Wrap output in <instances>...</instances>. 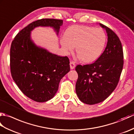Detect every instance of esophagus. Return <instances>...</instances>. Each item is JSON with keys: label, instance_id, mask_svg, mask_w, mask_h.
<instances>
[{"label": "esophagus", "instance_id": "esophagus-1", "mask_svg": "<svg viewBox=\"0 0 134 134\" xmlns=\"http://www.w3.org/2000/svg\"><path fill=\"white\" fill-rule=\"evenodd\" d=\"M70 69H74V68L75 67V64L74 62H73V61L71 62L70 63Z\"/></svg>", "mask_w": 134, "mask_h": 134}]
</instances>
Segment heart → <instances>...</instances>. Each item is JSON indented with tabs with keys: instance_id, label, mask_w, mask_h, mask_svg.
Masks as SVG:
<instances>
[{
	"instance_id": "1",
	"label": "heart",
	"mask_w": 134,
	"mask_h": 134,
	"mask_svg": "<svg viewBox=\"0 0 134 134\" xmlns=\"http://www.w3.org/2000/svg\"><path fill=\"white\" fill-rule=\"evenodd\" d=\"M107 42V36L101 28L73 25L65 30L60 39L64 53L68 55L76 47V52L82 61L92 62L101 56Z\"/></svg>"
}]
</instances>
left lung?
<instances>
[{
	"instance_id": "left-lung-1",
	"label": "left lung",
	"mask_w": 134,
	"mask_h": 134,
	"mask_svg": "<svg viewBox=\"0 0 134 134\" xmlns=\"http://www.w3.org/2000/svg\"><path fill=\"white\" fill-rule=\"evenodd\" d=\"M108 36L107 47L92 64L78 65V78L75 90L83 103L93 105L104 101L117 86L123 67V51L120 39L109 27L101 24Z\"/></svg>"
}]
</instances>
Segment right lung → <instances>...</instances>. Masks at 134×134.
Instances as JSON below:
<instances>
[{"label": "right lung", "mask_w": 134, "mask_h": 134, "mask_svg": "<svg viewBox=\"0 0 134 134\" xmlns=\"http://www.w3.org/2000/svg\"><path fill=\"white\" fill-rule=\"evenodd\" d=\"M62 25V19L37 20L20 31L11 43V76L21 92L36 102L53 97L70 67L67 56H58L35 45L30 38L31 31L38 26H50L58 35Z\"/></svg>", "instance_id": "obj_1"}]
</instances>
